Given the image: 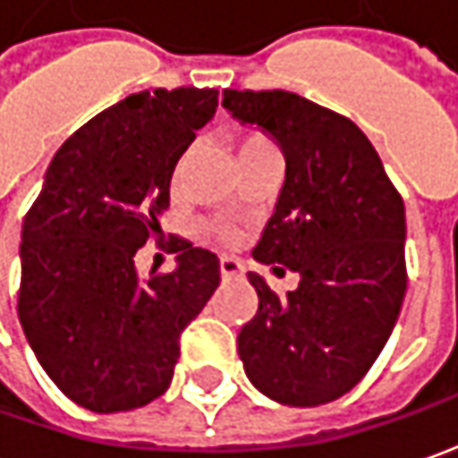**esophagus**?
<instances>
[{"label": "esophagus", "instance_id": "34e87169", "mask_svg": "<svg viewBox=\"0 0 458 458\" xmlns=\"http://www.w3.org/2000/svg\"><path fill=\"white\" fill-rule=\"evenodd\" d=\"M243 274V266L235 259H223L220 260V276L223 278H238Z\"/></svg>", "mask_w": 458, "mask_h": 458}]
</instances>
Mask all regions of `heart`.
Instances as JSON below:
<instances>
[{
	"label": "heart",
	"mask_w": 458,
	"mask_h": 458,
	"mask_svg": "<svg viewBox=\"0 0 458 458\" xmlns=\"http://www.w3.org/2000/svg\"><path fill=\"white\" fill-rule=\"evenodd\" d=\"M266 147H274V144L268 141V136H263L260 131H248V134H243L241 139H238V154H241V157H243V154H250V151L266 149ZM190 157H192V147L182 154L180 162H177V166H174V174H172L174 184H180L182 177H184V169H187V165H190ZM205 230H208L210 235H215L220 243H225V245H233L235 241H238V230L233 228V225H225V223H208Z\"/></svg>",
	"instance_id": "heart-1"
}]
</instances>
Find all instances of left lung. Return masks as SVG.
Returning <instances> with one entry per match:
<instances>
[{"instance_id": "8db88e82", "label": "left lung", "mask_w": 458, "mask_h": 458, "mask_svg": "<svg viewBox=\"0 0 458 458\" xmlns=\"http://www.w3.org/2000/svg\"><path fill=\"white\" fill-rule=\"evenodd\" d=\"M235 119L259 123L286 157V182L253 259L301 281L278 296L248 274L259 311L238 335L245 375L284 405L350 393L401 314L405 208L368 136L347 116L289 90H223Z\"/></svg>"}]
</instances>
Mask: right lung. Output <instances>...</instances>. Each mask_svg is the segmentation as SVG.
I'll return each mask as SVG.
<instances>
[{
    "label": "right lung",
    "instance_id": "1",
    "mask_svg": "<svg viewBox=\"0 0 458 458\" xmlns=\"http://www.w3.org/2000/svg\"><path fill=\"white\" fill-rule=\"evenodd\" d=\"M215 88L131 93L57 149L24 215L17 311L45 372L96 413L165 393L184 327L220 284V260L172 238L177 268L141 278L136 250L162 241L174 166L213 119Z\"/></svg>",
    "mask_w": 458,
    "mask_h": 458
}]
</instances>
